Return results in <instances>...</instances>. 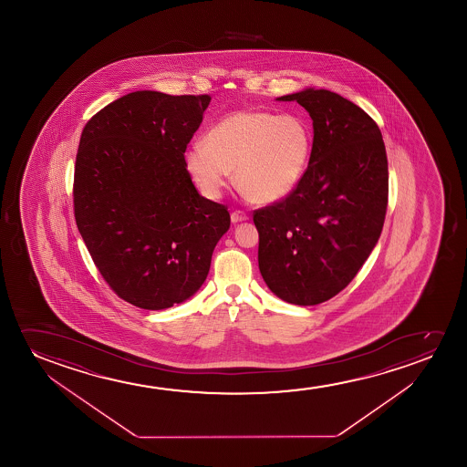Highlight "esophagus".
Here are the masks:
<instances>
[{
  "label": "esophagus",
  "instance_id": "34e87169",
  "mask_svg": "<svg viewBox=\"0 0 467 467\" xmlns=\"http://www.w3.org/2000/svg\"><path fill=\"white\" fill-rule=\"evenodd\" d=\"M249 217H247V213L243 211H234L231 213V222L233 223H241V222H247Z\"/></svg>",
  "mask_w": 467,
  "mask_h": 467
}]
</instances>
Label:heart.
<instances>
[{
  "instance_id": "heart-1",
  "label": "heart",
  "mask_w": 467,
  "mask_h": 467,
  "mask_svg": "<svg viewBox=\"0 0 467 467\" xmlns=\"http://www.w3.org/2000/svg\"><path fill=\"white\" fill-rule=\"evenodd\" d=\"M311 150L313 132L301 116L245 109L217 122L207 140L192 143L185 162L207 198H220L236 169V183L245 196L275 204L298 186Z\"/></svg>"
}]
</instances>
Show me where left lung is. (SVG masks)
I'll use <instances>...</instances> for the list:
<instances>
[{"mask_svg":"<svg viewBox=\"0 0 467 467\" xmlns=\"http://www.w3.org/2000/svg\"><path fill=\"white\" fill-rule=\"evenodd\" d=\"M313 119L306 172L287 198L255 211L258 268L281 300L313 306L339 294L375 249L388 205L383 135L364 109L332 90L277 97Z\"/></svg>","mask_w":467,"mask_h":467,"instance_id":"obj_1","label":"left lung"}]
</instances>
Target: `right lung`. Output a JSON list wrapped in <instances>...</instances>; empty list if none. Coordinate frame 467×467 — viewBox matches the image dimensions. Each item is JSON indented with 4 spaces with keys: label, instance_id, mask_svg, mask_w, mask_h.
<instances>
[{
    "label": "right lung",
    "instance_id": "add662e5",
    "mask_svg": "<svg viewBox=\"0 0 467 467\" xmlns=\"http://www.w3.org/2000/svg\"><path fill=\"white\" fill-rule=\"evenodd\" d=\"M209 96L137 90L84 126L73 185L78 230L115 294L160 311L192 298L230 212L199 194L185 151Z\"/></svg>",
    "mask_w": 467,
    "mask_h": 467
}]
</instances>
